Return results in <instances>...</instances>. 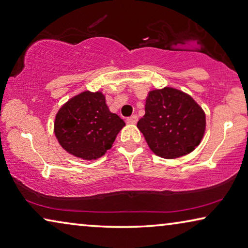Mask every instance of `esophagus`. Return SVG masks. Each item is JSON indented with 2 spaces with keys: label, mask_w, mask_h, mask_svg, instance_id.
<instances>
[{
  "label": "esophagus",
  "mask_w": 248,
  "mask_h": 248,
  "mask_svg": "<svg viewBox=\"0 0 248 248\" xmlns=\"http://www.w3.org/2000/svg\"><path fill=\"white\" fill-rule=\"evenodd\" d=\"M137 121H138V117H137L136 114H134V116L127 118V123H128V124H136Z\"/></svg>",
  "instance_id": "1"
}]
</instances>
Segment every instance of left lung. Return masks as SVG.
<instances>
[{"instance_id":"8db88e82","label":"left lung","mask_w":248,"mask_h":248,"mask_svg":"<svg viewBox=\"0 0 248 248\" xmlns=\"http://www.w3.org/2000/svg\"><path fill=\"white\" fill-rule=\"evenodd\" d=\"M145 111L137 127L157 156L173 159L191 153L201 143L205 112L185 92L169 87L150 91Z\"/></svg>"}]
</instances>
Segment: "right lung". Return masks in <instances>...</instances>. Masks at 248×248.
<instances>
[{
    "label": "right lung",
    "instance_id": "1",
    "mask_svg": "<svg viewBox=\"0 0 248 248\" xmlns=\"http://www.w3.org/2000/svg\"><path fill=\"white\" fill-rule=\"evenodd\" d=\"M124 121L110 112L101 92L84 91L64 103L54 121V134L63 149L78 158L97 159L112 147Z\"/></svg>",
    "mask_w": 248,
    "mask_h": 248
}]
</instances>
